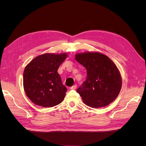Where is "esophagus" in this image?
I'll return each instance as SVG.
<instances>
[{
  "mask_svg": "<svg viewBox=\"0 0 146 146\" xmlns=\"http://www.w3.org/2000/svg\"><path fill=\"white\" fill-rule=\"evenodd\" d=\"M77 88V85H73L72 86H71L70 88V90H76Z\"/></svg>",
  "mask_w": 146,
  "mask_h": 146,
  "instance_id": "esophagus-1",
  "label": "esophagus"
}]
</instances>
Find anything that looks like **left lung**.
<instances>
[{"label":"left lung","mask_w":146,"mask_h":146,"mask_svg":"<svg viewBox=\"0 0 146 146\" xmlns=\"http://www.w3.org/2000/svg\"><path fill=\"white\" fill-rule=\"evenodd\" d=\"M76 60L87 71L85 81L77 90L85 104L92 108L104 107L115 100L122 86L115 64L107 56L97 52L78 54Z\"/></svg>","instance_id":"8db88e82"}]
</instances>
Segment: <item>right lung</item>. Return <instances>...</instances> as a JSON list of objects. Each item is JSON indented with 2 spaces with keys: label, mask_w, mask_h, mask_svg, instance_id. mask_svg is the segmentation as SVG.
Returning <instances> with one entry per match:
<instances>
[{
  "label": "right lung",
  "mask_w": 146,
  "mask_h": 146,
  "mask_svg": "<svg viewBox=\"0 0 146 146\" xmlns=\"http://www.w3.org/2000/svg\"><path fill=\"white\" fill-rule=\"evenodd\" d=\"M66 57V54H45L36 56L25 67L23 74L24 91L35 105L52 107L64 99L68 90L57 70Z\"/></svg>",
  "instance_id": "obj_1"
}]
</instances>
